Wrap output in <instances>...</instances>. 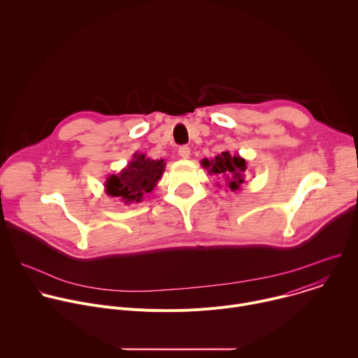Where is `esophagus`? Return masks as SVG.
<instances>
[{
	"label": "esophagus",
	"instance_id": "1",
	"mask_svg": "<svg viewBox=\"0 0 358 358\" xmlns=\"http://www.w3.org/2000/svg\"><path fill=\"white\" fill-rule=\"evenodd\" d=\"M189 147L188 145H182L178 148V155L181 159H189Z\"/></svg>",
	"mask_w": 358,
	"mask_h": 358
}]
</instances>
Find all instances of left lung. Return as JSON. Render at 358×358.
<instances>
[{
    "label": "left lung",
    "mask_w": 358,
    "mask_h": 358,
    "mask_svg": "<svg viewBox=\"0 0 358 358\" xmlns=\"http://www.w3.org/2000/svg\"><path fill=\"white\" fill-rule=\"evenodd\" d=\"M201 166L208 170L211 176L214 174L224 178L227 187L234 192L241 191L242 184H245V173L248 170V163L243 157L238 155V152L231 155L229 151H222L214 160H201Z\"/></svg>",
    "instance_id": "obj_1"
}]
</instances>
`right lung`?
Wrapping results in <instances>:
<instances>
[{
    "mask_svg": "<svg viewBox=\"0 0 358 358\" xmlns=\"http://www.w3.org/2000/svg\"><path fill=\"white\" fill-rule=\"evenodd\" d=\"M166 170L164 160H151L145 155L134 152L133 159L119 174L108 176L105 192L120 198L126 206L141 202L144 194L151 192Z\"/></svg>",
    "mask_w": 358,
    "mask_h": 358,
    "instance_id": "1",
    "label": "right lung"
}]
</instances>
